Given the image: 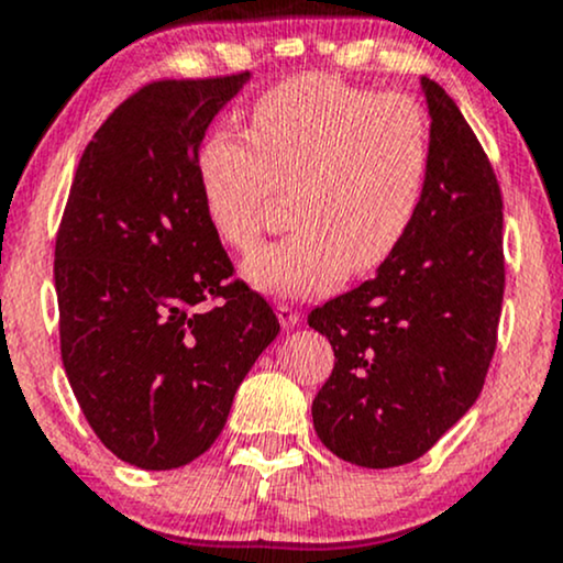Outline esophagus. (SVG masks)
I'll use <instances>...</instances> for the list:
<instances>
[{"instance_id":"1","label":"esophagus","mask_w":563,"mask_h":563,"mask_svg":"<svg viewBox=\"0 0 563 563\" xmlns=\"http://www.w3.org/2000/svg\"><path fill=\"white\" fill-rule=\"evenodd\" d=\"M277 320H280L283 328H294L296 322H299V312H296L294 307H288V303H277Z\"/></svg>"}]
</instances>
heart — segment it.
Instances as JSON below:
<instances>
[{
	"label": "heart",
	"instance_id": "b5f03b06",
	"mask_svg": "<svg viewBox=\"0 0 563 563\" xmlns=\"http://www.w3.org/2000/svg\"><path fill=\"white\" fill-rule=\"evenodd\" d=\"M431 153L416 97L303 74L256 97L249 134L214 129L200 142L196 179L206 219L235 251L260 243L275 190L290 187L294 230L249 256L243 277L301 299L397 254L421 214Z\"/></svg>",
	"mask_w": 563,
	"mask_h": 563
}]
</instances>
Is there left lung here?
Returning <instances> with one entry per match:
<instances>
[{"mask_svg":"<svg viewBox=\"0 0 563 563\" xmlns=\"http://www.w3.org/2000/svg\"><path fill=\"white\" fill-rule=\"evenodd\" d=\"M421 214L373 280L309 312L335 365L312 402L320 442L365 468L412 463L482 394L497 344L503 198L479 140L437 81Z\"/></svg>","mask_w":563,"mask_h":563,"instance_id":"8db88e82","label":"left lung"}]
</instances>
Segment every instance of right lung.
<instances>
[{
	"label": "right lung",
	"instance_id": "add662e5",
	"mask_svg": "<svg viewBox=\"0 0 563 563\" xmlns=\"http://www.w3.org/2000/svg\"><path fill=\"white\" fill-rule=\"evenodd\" d=\"M249 79L147 84L76 166L55 241L63 367L92 431L129 466L203 455L280 333L260 294L228 283L232 262L196 179L206 129Z\"/></svg>",
	"mask_w": 563,
	"mask_h": 563
}]
</instances>
